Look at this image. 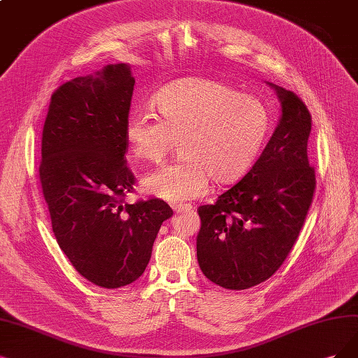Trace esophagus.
Wrapping results in <instances>:
<instances>
[{
  "instance_id": "obj_1",
  "label": "esophagus",
  "mask_w": 358,
  "mask_h": 358,
  "mask_svg": "<svg viewBox=\"0 0 358 358\" xmlns=\"http://www.w3.org/2000/svg\"><path fill=\"white\" fill-rule=\"evenodd\" d=\"M172 208H174L177 213H180V210H192L193 209V206L189 203H177V205H172Z\"/></svg>"
}]
</instances>
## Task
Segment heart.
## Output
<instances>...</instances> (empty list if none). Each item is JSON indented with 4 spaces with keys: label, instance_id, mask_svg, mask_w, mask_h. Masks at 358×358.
Instances as JSON below:
<instances>
[{
    "label": "heart",
    "instance_id": "1",
    "mask_svg": "<svg viewBox=\"0 0 358 358\" xmlns=\"http://www.w3.org/2000/svg\"><path fill=\"white\" fill-rule=\"evenodd\" d=\"M159 116L132 112L125 124L129 152L159 162L181 141V161L153 171L143 189L168 202L203 196L239 181L254 166L270 132V115L258 99L206 78H184L156 92Z\"/></svg>",
    "mask_w": 358,
    "mask_h": 358
}]
</instances>
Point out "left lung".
<instances>
[{
  "label": "left lung",
  "mask_w": 358,
  "mask_h": 358,
  "mask_svg": "<svg viewBox=\"0 0 358 358\" xmlns=\"http://www.w3.org/2000/svg\"><path fill=\"white\" fill-rule=\"evenodd\" d=\"M273 87L282 117L266 149L214 205L197 208V261L208 279L224 289L243 290L268 280L296 243L313 203L311 113L295 92Z\"/></svg>",
  "instance_id": "1"
}]
</instances>
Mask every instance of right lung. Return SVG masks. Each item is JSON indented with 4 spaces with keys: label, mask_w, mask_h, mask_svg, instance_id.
<instances>
[{
    "label": "right lung",
    "mask_w": 358,
    "mask_h": 358,
    "mask_svg": "<svg viewBox=\"0 0 358 358\" xmlns=\"http://www.w3.org/2000/svg\"><path fill=\"white\" fill-rule=\"evenodd\" d=\"M136 79L127 64L78 76L51 94L39 182L52 233L73 268L100 287L136 282L171 206L157 197L127 203L136 177L125 124Z\"/></svg>",
    "instance_id": "right-lung-1"
}]
</instances>
